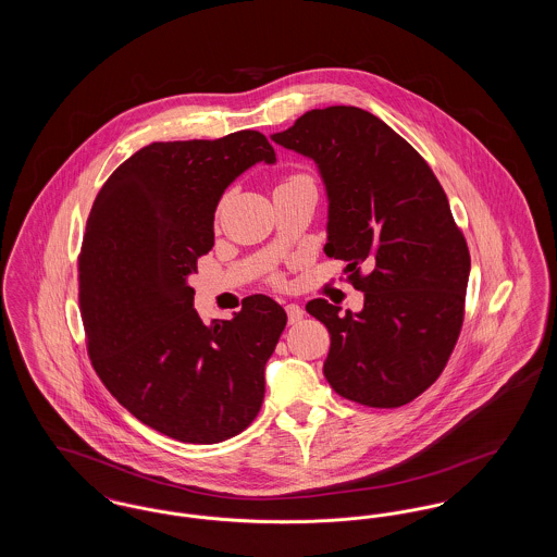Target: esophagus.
Returning a JSON list of instances; mask_svg holds the SVG:
<instances>
[{
  "mask_svg": "<svg viewBox=\"0 0 557 557\" xmlns=\"http://www.w3.org/2000/svg\"><path fill=\"white\" fill-rule=\"evenodd\" d=\"M286 315H288V323H298L300 319L305 318V311H302V307H298V305H286Z\"/></svg>",
  "mask_w": 557,
  "mask_h": 557,
  "instance_id": "34e87169",
  "label": "esophagus"
}]
</instances>
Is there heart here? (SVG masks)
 Masks as SVG:
<instances>
[{"mask_svg": "<svg viewBox=\"0 0 557 557\" xmlns=\"http://www.w3.org/2000/svg\"><path fill=\"white\" fill-rule=\"evenodd\" d=\"M298 182H311L307 175H290V177H286L280 187L282 186H290V184H298ZM269 282L271 284H282V275L277 273V271H271V275H269Z\"/></svg>", "mask_w": 557, "mask_h": 557, "instance_id": "1", "label": "heart"}]
</instances>
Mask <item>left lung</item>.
<instances>
[{
    "label": "left lung",
    "mask_w": 557,
    "mask_h": 557,
    "mask_svg": "<svg viewBox=\"0 0 557 557\" xmlns=\"http://www.w3.org/2000/svg\"><path fill=\"white\" fill-rule=\"evenodd\" d=\"M271 139L318 162L325 255L346 261V282L366 294L361 313L307 302L330 332L323 375L366 407L411 403L445 370L466 315L470 250L445 189L409 141L361 108L309 110Z\"/></svg>",
    "instance_id": "8db88e82"
}]
</instances>
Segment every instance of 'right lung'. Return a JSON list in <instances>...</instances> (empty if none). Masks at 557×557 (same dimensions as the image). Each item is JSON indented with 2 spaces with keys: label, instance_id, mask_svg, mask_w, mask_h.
<instances>
[{
  "label": "right lung",
  "instance_id": "1",
  "mask_svg": "<svg viewBox=\"0 0 557 557\" xmlns=\"http://www.w3.org/2000/svg\"><path fill=\"white\" fill-rule=\"evenodd\" d=\"M275 162L263 133L154 141L98 191L79 255V309L91 366L141 424L212 445L252 424L286 311L263 294L211 327L187 277L214 244L221 194L255 162Z\"/></svg>",
  "mask_w": 557,
  "mask_h": 557
}]
</instances>
